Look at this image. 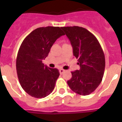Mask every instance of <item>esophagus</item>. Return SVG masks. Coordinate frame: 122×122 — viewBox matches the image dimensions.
Masks as SVG:
<instances>
[{
    "label": "esophagus",
    "mask_w": 122,
    "mask_h": 122,
    "mask_svg": "<svg viewBox=\"0 0 122 122\" xmlns=\"http://www.w3.org/2000/svg\"><path fill=\"white\" fill-rule=\"evenodd\" d=\"M65 70H63V69H60L59 70V73H60V74H63V73L65 72Z\"/></svg>",
    "instance_id": "1"
}]
</instances>
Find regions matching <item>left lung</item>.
I'll use <instances>...</instances> for the list:
<instances>
[{"label":"left lung","instance_id":"1","mask_svg":"<svg viewBox=\"0 0 122 122\" xmlns=\"http://www.w3.org/2000/svg\"><path fill=\"white\" fill-rule=\"evenodd\" d=\"M73 47L80 70L71 72L67 81L73 92L81 96L93 92L102 81L105 68L104 52L96 37L80 26L61 27Z\"/></svg>","mask_w":122,"mask_h":122}]
</instances>
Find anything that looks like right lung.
I'll return each instance as SVG.
<instances>
[{
	"label": "right lung",
	"mask_w": 122,
	"mask_h": 122,
	"mask_svg": "<svg viewBox=\"0 0 122 122\" xmlns=\"http://www.w3.org/2000/svg\"><path fill=\"white\" fill-rule=\"evenodd\" d=\"M61 28H38L21 44L16 57V71L20 85L26 92L36 98H44L53 91L59 70L45 66L42 59L59 37L65 35Z\"/></svg>",
	"instance_id": "obj_1"
}]
</instances>
